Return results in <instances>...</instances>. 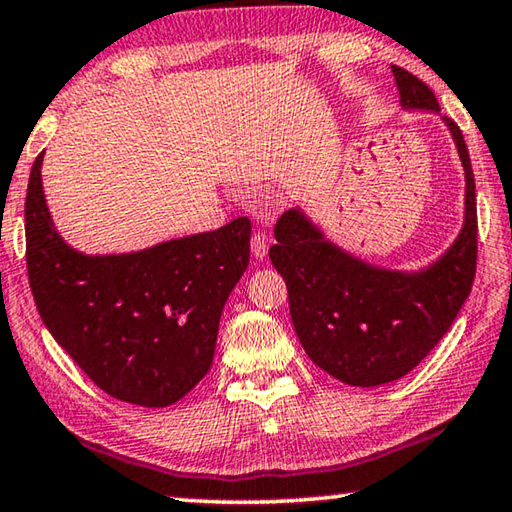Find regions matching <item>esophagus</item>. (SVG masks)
<instances>
[{"instance_id":"obj_1","label":"esophagus","mask_w":512,"mask_h":512,"mask_svg":"<svg viewBox=\"0 0 512 512\" xmlns=\"http://www.w3.org/2000/svg\"><path fill=\"white\" fill-rule=\"evenodd\" d=\"M250 253H253L255 259H264L268 253V244H266V237L262 232H255L253 239H250Z\"/></svg>"}]
</instances>
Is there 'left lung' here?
<instances>
[{"label": "left lung", "instance_id": "obj_1", "mask_svg": "<svg viewBox=\"0 0 512 512\" xmlns=\"http://www.w3.org/2000/svg\"><path fill=\"white\" fill-rule=\"evenodd\" d=\"M404 108L440 110L427 83L393 65ZM465 167V225L440 262L422 273L381 271L320 235L305 214L284 212L268 250L287 282L291 320L309 359L350 386L404 377L447 334L476 273V185L456 121L445 119Z\"/></svg>", "mask_w": 512, "mask_h": 512}]
</instances>
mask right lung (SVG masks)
Wrapping results in <instances>:
<instances>
[{"label":"right lung","instance_id":"obj_1","mask_svg":"<svg viewBox=\"0 0 512 512\" xmlns=\"http://www.w3.org/2000/svg\"><path fill=\"white\" fill-rule=\"evenodd\" d=\"M40 164L42 153L24 228L42 323L101 391L140 406L178 402L212 366L223 305L250 259V219L140 253L90 257L51 225Z\"/></svg>","mask_w":512,"mask_h":512}]
</instances>
